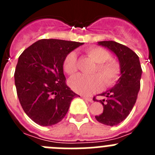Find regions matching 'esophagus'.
Masks as SVG:
<instances>
[{
    "label": "esophagus",
    "instance_id": "34e87169",
    "mask_svg": "<svg viewBox=\"0 0 155 155\" xmlns=\"http://www.w3.org/2000/svg\"><path fill=\"white\" fill-rule=\"evenodd\" d=\"M81 98H84V99H85V100H87V101H88V102H93L92 98H91V97L84 96V95H82Z\"/></svg>",
    "mask_w": 155,
    "mask_h": 155
}]
</instances>
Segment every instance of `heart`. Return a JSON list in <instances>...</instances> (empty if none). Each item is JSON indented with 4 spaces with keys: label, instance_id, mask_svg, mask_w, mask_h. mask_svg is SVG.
Instances as JSON below:
<instances>
[{
    "label": "heart",
    "instance_id": "1",
    "mask_svg": "<svg viewBox=\"0 0 155 155\" xmlns=\"http://www.w3.org/2000/svg\"><path fill=\"white\" fill-rule=\"evenodd\" d=\"M87 55L96 63L92 75L78 74L70 80L69 84L73 91L81 94H90L99 91L104 84L106 87L114 85L119 80L121 74L120 64L115 60L110 59L107 50L98 46H93L86 50ZM63 68L66 73L73 75L78 71V58L74 51H71L64 60Z\"/></svg>",
    "mask_w": 155,
    "mask_h": 155
}]
</instances>
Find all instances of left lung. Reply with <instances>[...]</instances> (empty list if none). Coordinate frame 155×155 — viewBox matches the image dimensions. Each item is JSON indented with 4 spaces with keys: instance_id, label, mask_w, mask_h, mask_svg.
I'll list each match as a JSON object with an SVG mask.
<instances>
[{
    "instance_id": "1",
    "label": "left lung",
    "mask_w": 155,
    "mask_h": 155,
    "mask_svg": "<svg viewBox=\"0 0 155 155\" xmlns=\"http://www.w3.org/2000/svg\"><path fill=\"white\" fill-rule=\"evenodd\" d=\"M98 44L108 48L118 57L121 67L120 78L116 85L98 94L105 97L99 101L103 112L95 116L97 121L107 126H116L127 118L136 103L140 87L142 69L139 57L127 46L114 41H101Z\"/></svg>"
}]
</instances>
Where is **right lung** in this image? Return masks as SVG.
<instances>
[{"label":"right lung","instance_id":"right-lung-1","mask_svg":"<svg viewBox=\"0 0 155 155\" xmlns=\"http://www.w3.org/2000/svg\"><path fill=\"white\" fill-rule=\"evenodd\" d=\"M83 44L40 39L19 57L15 72L16 91L23 110L35 124L48 127L61 122L72 99L79 96L66 84L63 63L70 52Z\"/></svg>","mask_w":155,"mask_h":155}]
</instances>
